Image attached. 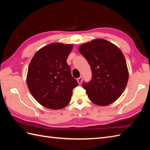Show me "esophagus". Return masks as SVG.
<instances>
[{"label":"esophagus","instance_id":"obj_1","mask_svg":"<svg viewBox=\"0 0 150 150\" xmlns=\"http://www.w3.org/2000/svg\"><path fill=\"white\" fill-rule=\"evenodd\" d=\"M77 82H78V83L79 84H81L82 83V77H80L79 78H78L77 79Z\"/></svg>","mask_w":150,"mask_h":150}]
</instances>
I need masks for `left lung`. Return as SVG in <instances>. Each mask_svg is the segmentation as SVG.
Returning <instances> with one entry per match:
<instances>
[{"label": "left lung", "instance_id": "left-lung-1", "mask_svg": "<svg viewBox=\"0 0 150 150\" xmlns=\"http://www.w3.org/2000/svg\"><path fill=\"white\" fill-rule=\"evenodd\" d=\"M90 64L92 78L83 83L89 99L98 106H108L117 100L125 90L129 78L122 52L115 44L103 39L79 47Z\"/></svg>", "mask_w": 150, "mask_h": 150}]
</instances>
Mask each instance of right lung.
Wrapping results in <instances>:
<instances>
[{
    "label": "right lung",
    "mask_w": 150,
    "mask_h": 150,
    "mask_svg": "<svg viewBox=\"0 0 150 150\" xmlns=\"http://www.w3.org/2000/svg\"><path fill=\"white\" fill-rule=\"evenodd\" d=\"M71 44L55 42L38 50L28 67L26 82L32 96L46 108L59 110L71 100L78 86L66 62Z\"/></svg>",
    "instance_id": "1"
}]
</instances>
